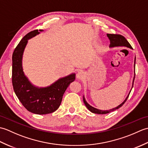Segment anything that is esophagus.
<instances>
[{
  "instance_id": "obj_1",
  "label": "esophagus",
  "mask_w": 148,
  "mask_h": 148,
  "mask_svg": "<svg viewBox=\"0 0 148 148\" xmlns=\"http://www.w3.org/2000/svg\"><path fill=\"white\" fill-rule=\"evenodd\" d=\"M84 76V74L82 71H79L77 72V73L76 74V77L77 78V79H83Z\"/></svg>"
}]
</instances>
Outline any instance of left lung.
<instances>
[{"instance_id": "8db88e82", "label": "left lung", "mask_w": 148, "mask_h": 148, "mask_svg": "<svg viewBox=\"0 0 148 148\" xmlns=\"http://www.w3.org/2000/svg\"><path fill=\"white\" fill-rule=\"evenodd\" d=\"M107 36L108 37L109 39L110 40V42H111V44H110V47L123 46L127 47V48L132 49V47L131 46L130 43L128 42L127 41V40L125 38V37H123L121 35H119V34H107ZM136 58H135L134 68H135V65H136ZM135 75H136V74H135ZM134 79H135V76H134ZM134 81H133V85H134ZM129 95H130V93L128 94V95L127 96L126 99L124 100L123 102H122L120 105H119L118 107H116V108H115L108 110V111H102V110H100V109H97L96 108H94L93 107L91 106L86 102V100H85V99H84V97H83V102L84 103V104H85L86 108H88V109L89 111H90L92 112L96 113V114H108V113H109L110 112L114 111H115V110L119 109V108H121V107L124 104L125 102L127 101V100L128 99V96H129Z\"/></svg>"}]
</instances>
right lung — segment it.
<instances>
[{"instance_id":"right-lung-1","label":"right lung","mask_w":148,"mask_h":148,"mask_svg":"<svg viewBox=\"0 0 148 148\" xmlns=\"http://www.w3.org/2000/svg\"><path fill=\"white\" fill-rule=\"evenodd\" d=\"M39 34L38 30L28 33L14 50L12 56V83L15 94L25 108L34 114H46L58 109L66 89L76 79V75L72 74L61 78L50 86L42 88L35 87L29 82L22 69V56L28 39Z\"/></svg>"}]
</instances>
